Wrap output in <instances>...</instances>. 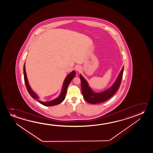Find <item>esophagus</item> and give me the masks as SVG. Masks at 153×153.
Returning a JSON list of instances; mask_svg holds the SVG:
<instances>
[{"label": "esophagus", "mask_w": 153, "mask_h": 153, "mask_svg": "<svg viewBox=\"0 0 153 153\" xmlns=\"http://www.w3.org/2000/svg\"><path fill=\"white\" fill-rule=\"evenodd\" d=\"M75 71H80L81 70V67H80L79 65H76L75 66Z\"/></svg>", "instance_id": "1"}]
</instances>
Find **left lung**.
<instances>
[{"label": "left lung", "instance_id": "1", "mask_svg": "<svg viewBox=\"0 0 153 153\" xmlns=\"http://www.w3.org/2000/svg\"><path fill=\"white\" fill-rule=\"evenodd\" d=\"M123 69L124 67H123L117 80L114 84L112 85V87L100 93H96L93 91L92 89L89 87L87 81L85 80V78L82 75L80 74L81 90L84 99L89 103L92 104L101 103L109 99L115 94V92H117V90L119 89L121 82Z\"/></svg>", "mask_w": 153, "mask_h": 153}]
</instances>
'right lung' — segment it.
Here are the masks:
<instances>
[{
	"instance_id": "right-lung-1",
	"label": "right lung",
	"mask_w": 153,
	"mask_h": 153,
	"mask_svg": "<svg viewBox=\"0 0 153 153\" xmlns=\"http://www.w3.org/2000/svg\"><path fill=\"white\" fill-rule=\"evenodd\" d=\"M23 73H24L25 83L26 85L27 90L28 92L29 93L30 96L35 100H36L40 103H41V104L43 105L44 106H54V105L59 104H60L61 102H63L64 100L65 99L66 94V91H67V89L68 87V85L71 82V81L73 79V78L75 76V74H76L75 71H73L72 72H71L69 74L67 75L66 78L65 79L64 81L61 94L59 96L58 98H57L55 100H53L51 101L45 102H42L41 100H39V97L36 95V94L33 90H32L31 88L30 87L29 82H28V81H27V74H26V72H25V64L24 65V67H23Z\"/></svg>"
}]
</instances>
